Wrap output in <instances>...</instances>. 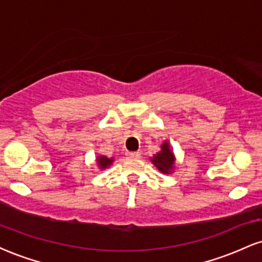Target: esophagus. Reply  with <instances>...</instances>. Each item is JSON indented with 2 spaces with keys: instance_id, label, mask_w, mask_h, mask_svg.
<instances>
[{
  "instance_id": "obj_1",
  "label": "esophagus",
  "mask_w": 262,
  "mask_h": 262,
  "mask_svg": "<svg viewBox=\"0 0 262 262\" xmlns=\"http://www.w3.org/2000/svg\"><path fill=\"white\" fill-rule=\"evenodd\" d=\"M127 156L130 159H138V158H140V152L139 151H128Z\"/></svg>"
}]
</instances>
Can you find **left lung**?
<instances>
[{"mask_svg": "<svg viewBox=\"0 0 262 262\" xmlns=\"http://www.w3.org/2000/svg\"><path fill=\"white\" fill-rule=\"evenodd\" d=\"M151 162L162 173H171L175 167V155L171 151L169 141H164L161 150L151 158Z\"/></svg>", "mask_w": 262, "mask_h": 262, "instance_id": "obj_1", "label": "left lung"}]
</instances>
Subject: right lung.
Segmentation results:
<instances>
[{"mask_svg": "<svg viewBox=\"0 0 262 262\" xmlns=\"http://www.w3.org/2000/svg\"><path fill=\"white\" fill-rule=\"evenodd\" d=\"M113 161H114L113 158L110 159V158H107V156H103V155L97 156V165L100 166L101 170L107 169L108 166H111V165H112Z\"/></svg>", "mask_w": 262, "mask_h": 262, "instance_id": "add662e5", "label": "right lung"}]
</instances>
